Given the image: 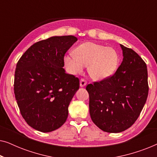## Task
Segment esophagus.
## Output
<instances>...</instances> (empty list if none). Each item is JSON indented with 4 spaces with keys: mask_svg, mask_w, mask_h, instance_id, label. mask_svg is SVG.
Wrapping results in <instances>:
<instances>
[{
    "mask_svg": "<svg viewBox=\"0 0 157 157\" xmlns=\"http://www.w3.org/2000/svg\"><path fill=\"white\" fill-rule=\"evenodd\" d=\"M86 83H87L86 81L84 78H81V80H80V86L81 87L85 86L86 85Z\"/></svg>",
    "mask_w": 157,
    "mask_h": 157,
    "instance_id": "34e87169",
    "label": "esophagus"
}]
</instances>
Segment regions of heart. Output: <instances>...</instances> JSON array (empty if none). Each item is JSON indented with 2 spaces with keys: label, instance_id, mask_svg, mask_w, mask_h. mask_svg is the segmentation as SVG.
Instances as JSON below:
<instances>
[{
  "label": "heart",
  "instance_id": "1",
  "mask_svg": "<svg viewBox=\"0 0 157 157\" xmlns=\"http://www.w3.org/2000/svg\"><path fill=\"white\" fill-rule=\"evenodd\" d=\"M65 65L71 74H81L88 66V73L95 81L109 78L119 66V56L112 48L94 42H85L64 58Z\"/></svg>",
  "mask_w": 157,
  "mask_h": 157
}]
</instances>
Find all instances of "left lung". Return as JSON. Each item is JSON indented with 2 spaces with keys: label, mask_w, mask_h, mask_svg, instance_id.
<instances>
[{
  "label": "left lung",
  "mask_w": 157,
  "mask_h": 157,
  "mask_svg": "<svg viewBox=\"0 0 157 157\" xmlns=\"http://www.w3.org/2000/svg\"><path fill=\"white\" fill-rule=\"evenodd\" d=\"M120 46L124 58L114 74L86 88L91 120L109 133L131 127L140 115L149 93L147 64L132 48Z\"/></svg>",
  "instance_id": "obj_1"
}]
</instances>
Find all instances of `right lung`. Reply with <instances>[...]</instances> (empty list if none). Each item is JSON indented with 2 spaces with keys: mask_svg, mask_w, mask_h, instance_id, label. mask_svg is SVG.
Segmentation results:
<instances>
[{
  "mask_svg": "<svg viewBox=\"0 0 157 157\" xmlns=\"http://www.w3.org/2000/svg\"><path fill=\"white\" fill-rule=\"evenodd\" d=\"M74 36H53L36 42L16 64L14 94L23 119L41 132L65 123L68 105L79 89V79L66 74L64 56L77 41Z\"/></svg>",
  "mask_w": 157,
  "mask_h": 157,
  "instance_id": "right-lung-1",
  "label": "right lung"
}]
</instances>
